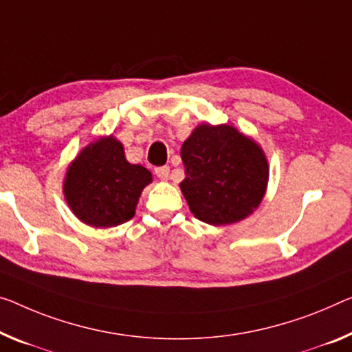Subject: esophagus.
Segmentation results:
<instances>
[{
	"mask_svg": "<svg viewBox=\"0 0 352 352\" xmlns=\"http://www.w3.org/2000/svg\"><path fill=\"white\" fill-rule=\"evenodd\" d=\"M154 171H155V175H157L159 179L168 181V177H170V168H168V166H157V168H155Z\"/></svg>",
	"mask_w": 352,
	"mask_h": 352,
	"instance_id": "esophagus-1",
	"label": "esophagus"
}]
</instances>
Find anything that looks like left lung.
<instances>
[{
    "instance_id": "obj_1",
    "label": "left lung",
    "mask_w": 352,
    "mask_h": 352,
    "mask_svg": "<svg viewBox=\"0 0 352 352\" xmlns=\"http://www.w3.org/2000/svg\"><path fill=\"white\" fill-rule=\"evenodd\" d=\"M186 179L179 186L195 217L220 226L255 210L266 193L264 151L228 124H201L181 148Z\"/></svg>"
}]
</instances>
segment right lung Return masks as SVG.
<instances>
[{"instance_id":"1","label":"right lung","mask_w":352,"mask_h":352,"mask_svg":"<svg viewBox=\"0 0 352 352\" xmlns=\"http://www.w3.org/2000/svg\"><path fill=\"white\" fill-rule=\"evenodd\" d=\"M151 181V171L129 164L122 143L110 135L88 144L75 157L63 190L69 208L83 223L110 228L133 217L140 195Z\"/></svg>"}]
</instances>
